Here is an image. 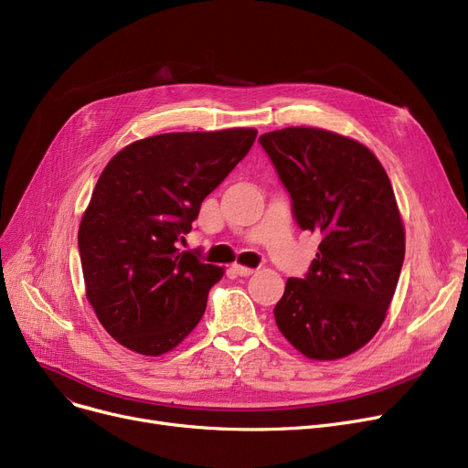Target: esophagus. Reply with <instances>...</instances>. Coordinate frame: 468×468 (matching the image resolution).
I'll use <instances>...</instances> for the list:
<instances>
[{"label": "esophagus", "mask_w": 468, "mask_h": 468, "mask_svg": "<svg viewBox=\"0 0 468 468\" xmlns=\"http://www.w3.org/2000/svg\"><path fill=\"white\" fill-rule=\"evenodd\" d=\"M231 269H233V271H235L239 277H250V275L254 273L252 267H244V265H233Z\"/></svg>", "instance_id": "obj_1"}]
</instances>
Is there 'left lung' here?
<instances>
[{"label":"left lung","mask_w":468,"mask_h":468,"mask_svg":"<svg viewBox=\"0 0 468 468\" xmlns=\"http://www.w3.org/2000/svg\"><path fill=\"white\" fill-rule=\"evenodd\" d=\"M260 144L300 229L321 235L305 277L286 281L275 323L309 358L347 356L376 335L399 284L406 239L395 191L366 145L335 133L288 127Z\"/></svg>","instance_id":"obj_1"}]
</instances>
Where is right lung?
Wrapping results in <instances>:
<instances>
[{
	"label": "right lung",
	"mask_w": 468,
	"mask_h": 468,
	"mask_svg": "<svg viewBox=\"0 0 468 468\" xmlns=\"http://www.w3.org/2000/svg\"><path fill=\"white\" fill-rule=\"evenodd\" d=\"M256 136L254 129L168 133L127 145L106 165L78 244L87 300L121 346L159 356L199 324L224 269L178 242Z\"/></svg>",
	"instance_id": "right-lung-1"
}]
</instances>
